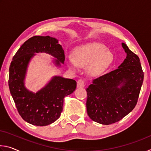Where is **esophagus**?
I'll list each match as a JSON object with an SVG mask.
<instances>
[{
	"instance_id": "34e87169",
	"label": "esophagus",
	"mask_w": 151,
	"mask_h": 151,
	"mask_svg": "<svg viewBox=\"0 0 151 151\" xmlns=\"http://www.w3.org/2000/svg\"><path fill=\"white\" fill-rule=\"evenodd\" d=\"M85 81L83 79H79L77 81V87L78 88H83L85 86Z\"/></svg>"
}]
</instances>
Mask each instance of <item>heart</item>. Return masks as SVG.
Returning a JSON list of instances; mask_svg holds the SVG:
<instances>
[{
    "label": "heart",
    "mask_w": 151,
    "mask_h": 151,
    "mask_svg": "<svg viewBox=\"0 0 151 151\" xmlns=\"http://www.w3.org/2000/svg\"><path fill=\"white\" fill-rule=\"evenodd\" d=\"M114 55L111 50L100 43L94 42L76 48L74 57H68V63L71 68L76 70L78 65L88 66V73L96 76L103 73L111 65Z\"/></svg>",
    "instance_id": "1"
}]
</instances>
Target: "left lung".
Listing matches in <instances>:
<instances>
[{
  "label": "left lung",
  "instance_id": "1",
  "mask_svg": "<svg viewBox=\"0 0 151 151\" xmlns=\"http://www.w3.org/2000/svg\"><path fill=\"white\" fill-rule=\"evenodd\" d=\"M127 57L118 68L94 79L86 88V111L93 121L111 124L119 121L136 106L144 73L137 55L122 42Z\"/></svg>",
  "mask_w": 151,
  "mask_h": 151
}]
</instances>
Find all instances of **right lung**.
<instances>
[{"label":"right lung","mask_w":151,"mask_h":151,"mask_svg":"<svg viewBox=\"0 0 151 151\" xmlns=\"http://www.w3.org/2000/svg\"><path fill=\"white\" fill-rule=\"evenodd\" d=\"M39 52L54 57L52 62L58 67L65 62L64 50L57 39L35 36L24 42L13 57L9 68V86L22 119L36 126H47L59 118L64 98L75 91L76 82L55 76L36 93L28 90L24 85L28 66L36 53Z\"/></svg>","instance_id":"add662e5"}]
</instances>
